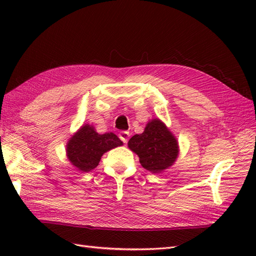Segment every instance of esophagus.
<instances>
[{"mask_svg": "<svg viewBox=\"0 0 256 256\" xmlns=\"http://www.w3.org/2000/svg\"><path fill=\"white\" fill-rule=\"evenodd\" d=\"M118 136H120V140L122 141V143H127L128 138L130 136V134H129V131H120V132L118 134Z\"/></svg>", "mask_w": 256, "mask_h": 256, "instance_id": "1", "label": "esophagus"}]
</instances>
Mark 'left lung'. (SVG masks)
I'll list each match as a JSON object with an SVG mask.
<instances>
[{"label":"left lung","mask_w":256,"mask_h":256,"mask_svg":"<svg viewBox=\"0 0 256 256\" xmlns=\"http://www.w3.org/2000/svg\"><path fill=\"white\" fill-rule=\"evenodd\" d=\"M128 146L140 158L141 166L152 173L171 166L178 154L176 138L159 120L147 124L144 132L131 138Z\"/></svg>","instance_id":"8db88e82"}]
</instances>
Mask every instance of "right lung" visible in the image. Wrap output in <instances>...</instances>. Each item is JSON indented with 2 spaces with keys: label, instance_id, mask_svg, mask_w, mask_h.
Wrapping results in <instances>:
<instances>
[{
  "label": "right lung",
  "instance_id": "1",
  "mask_svg": "<svg viewBox=\"0 0 256 256\" xmlns=\"http://www.w3.org/2000/svg\"><path fill=\"white\" fill-rule=\"evenodd\" d=\"M122 142L114 134H99L94 128L85 125L67 144V156L80 171L88 172L95 168L102 154Z\"/></svg>",
  "mask_w": 256,
  "mask_h": 256
}]
</instances>
